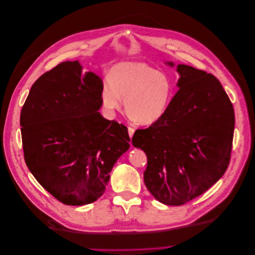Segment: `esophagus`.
Masks as SVG:
<instances>
[{
    "instance_id": "esophagus-1",
    "label": "esophagus",
    "mask_w": 255,
    "mask_h": 255,
    "mask_svg": "<svg viewBox=\"0 0 255 255\" xmlns=\"http://www.w3.org/2000/svg\"><path fill=\"white\" fill-rule=\"evenodd\" d=\"M128 136H129V138L131 139L132 135H134V132H135V129L132 128H130V127H128Z\"/></svg>"
}]
</instances>
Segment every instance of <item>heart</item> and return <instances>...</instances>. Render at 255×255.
<instances>
[{"instance_id":"obj_1","label":"heart","mask_w":255,"mask_h":255,"mask_svg":"<svg viewBox=\"0 0 255 255\" xmlns=\"http://www.w3.org/2000/svg\"><path fill=\"white\" fill-rule=\"evenodd\" d=\"M173 96V84L166 74L142 62H124L111 69L104 81L102 101L110 111L125 107L141 126H150L167 112Z\"/></svg>"}]
</instances>
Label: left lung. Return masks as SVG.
I'll list each match as a JSON object with an SVG mask.
<instances>
[{
    "mask_svg": "<svg viewBox=\"0 0 255 255\" xmlns=\"http://www.w3.org/2000/svg\"><path fill=\"white\" fill-rule=\"evenodd\" d=\"M177 71L179 89L165 115L131 139L147 156L145 186L167 205L189 202L222 177L235 129L234 107L219 80L188 65Z\"/></svg>",
    "mask_w": 255,
    "mask_h": 255,
    "instance_id": "left-lung-1",
    "label": "left lung"
}]
</instances>
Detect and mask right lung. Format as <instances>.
I'll list each match as a JSON object with an SVG mask.
<instances>
[{"label": "right lung", "mask_w": 255, "mask_h": 255, "mask_svg": "<svg viewBox=\"0 0 255 255\" xmlns=\"http://www.w3.org/2000/svg\"><path fill=\"white\" fill-rule=\"evenodd\" d=\"M102 88L99 76L66 61L38 78L21 108L27 167L66 205L98 200L114 164L129 147L128 128L99 112Z\"/></svg>", "instance_id": "right-lung-1"}]
</instances>
